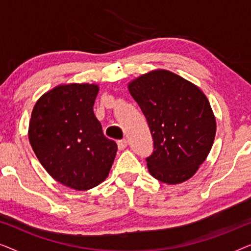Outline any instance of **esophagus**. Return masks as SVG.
I'll return each instance as SVG.
<instances>
[{"label": "esophagus", "mask_w": 251, "mask_h": 251, "mask_svg": "<svg viewBox=\"0 0 251 251\" xmlns=\"http://www.w3.org/2000/svg\"><path fill=\"white\" fill-rule=\"evenodd\" d=\"M126 145H128V142H126V139H121V140H118V147L119 150H125Z\"/></svg>", "instance_id": "obj_1"}]
</instances>
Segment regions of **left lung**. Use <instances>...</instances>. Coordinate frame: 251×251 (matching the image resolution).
<instances>
[{
    "label": "left lung",
    "instance_id": "1",
    "mask_svg": "<svg viewBox=\"0 0 251 251\" xmlns=\"http://www.w3.org/2000/svg\"><path fill=\"white\" fill-rule=\"evenodd\" d=\"M128 88L152 133L150 174L170 185L190 179L207 159L216 135L207 97L197 85L163 70L142 75Z\"/></svg>",
    "mask_w": 251,
    "mask_h": 251
}]
</instances>
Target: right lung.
Listing matches in <instances>:
<instances>
[{"label":"right lung","mask_w":251,"mask_h":251,"mask_svg":"<svg viewBox=\"0 0 251 251\" xmlns=\"http://www.w3.org/2000/svg\"><path fill=\"white\" fill-rule=\"evenodd\" d=\"M95 84L59 85L36 101L29 121L32 149L48 174L87 191L106 179L118 145L106 138L94 113Z\"/></svg>","instance_id":"add662e5"}]
</instances>
